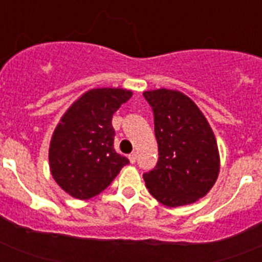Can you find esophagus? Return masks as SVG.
<instances>
[{"instance_id":"esophagus-1","label":"esophagus","mask_w":262,"mask_h":262,"mask_svg":"<svg viewBox=\"0 0 262 262\" xmlns=\"http://www.w3.org/2000/svg\"><path fill=\"white\" fill-rule=\"evenodd\" d=\"M136 159H137V152H132L130 155H129V162H130V163H135Z\"/></svg>"}]
</instances>
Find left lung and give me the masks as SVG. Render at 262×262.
<instances>
[{
    "mask_svg": "<svg viewBox=\"0 0 262 262\" xmlns=\"http://www.w3.org/2000/svg\"><path fill=\"white\" fill-rule=\"evenodd\" d=\"M155 117L159 149L156 167L143 175L145 186L166 207L199 201L215 185L220 155L215 133L199 106L181 91H144Z\"/></svg>",
    "mask_w": 262,
    "mask_h": 262,
    "instance_id": "obj_1",
    "label": "left lung"
}]
</instances>
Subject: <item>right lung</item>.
Instances as JSON below:
<instances>
[{
	"label": "right lung",
	"mask_w": 262,
	"mask_h": 262,
	"mask_svg": "<svg viewBox=\"0 0 262 262\" xmlns=\"http://www.w3.org/2000/svg\"><path fill=\"white\" fill-rule=\"evenodd\" d=\"M132 95L123 88L88 90L57 123L49 147V166L55 182L73 199L98 195L129 163L113 148L111 119Z\"/></svg>",
	"instance_id": "1"
}]
</instances>
